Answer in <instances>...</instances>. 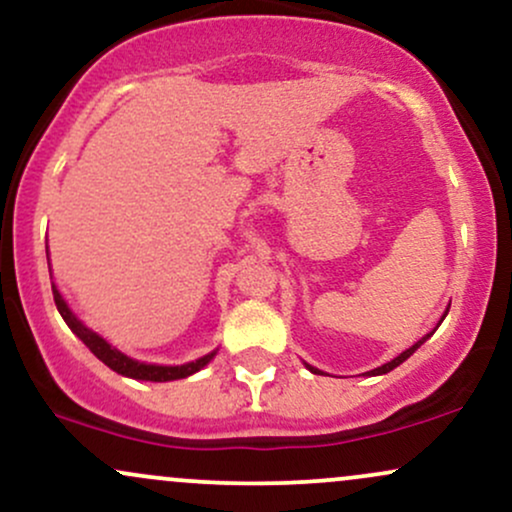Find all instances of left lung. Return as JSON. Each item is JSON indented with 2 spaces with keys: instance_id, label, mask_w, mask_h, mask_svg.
<instances>
[{
  "instance_id": "8db88e82",
  "label": "left lung",
  "mask_w": 512,
  "mask_h": 512,
  "mask_svg": "<svg viewBox=\"0 0 512 512\" xmlns=\"http://www.w3.org/2000/svg\"><path fill=\"white\" fill-rule=\"evenodd\" d=\"M446 314H448V311H446ZM429 335H431V333H429ZM429 335H426V338H429ZM426 338H422V340H419V342H414V345L410 347V350H405V352H402V354H400V357H395V359H393V362H388V364L378 366V369H374V371H371V374H374V376H378V374H388V371H393V369H395V366H400L402 362H405V359H407V357H410V354H412L414 350H417V347H419V345H424V342H426ZM309 369H311V371H314V374H318V371L314 369V366H309Z\"/></svg>"
}]
</instances>
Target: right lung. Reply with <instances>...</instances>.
Segmentation results:
<instances>
[{
  "label": "right lung",
  "mask_w": 512,
  "mask_h": 512,
  "mask_svg": "<svg viewBox=\"0 0 512 512\" xmlns=\"http://www.w3.org/2000/svg\"><path fill=\"white\" fill-rule=\"evenodd\" d=\"M52 297H54V304H57L59 314H62V318L66 321V326L74 330L78 338L83 340V345H86L102 364H107L112 371H117V374H122V376L138 378V381H155V383L177 381V378H186V376L196 374V371L203 369V366H206L215 354V352L206 354V357L196 359V362H191V364H182V366H155V364L134 362V359H129L126 354L114 350L110 342H105L100 335H95L93 330H88L86 326H83V323L78 321L74 314H71V309L66 306L62 294H59V290L54 285H52Z\"/></svg>",
  "instance_id": "right-lung-1"
}]
</instances>
